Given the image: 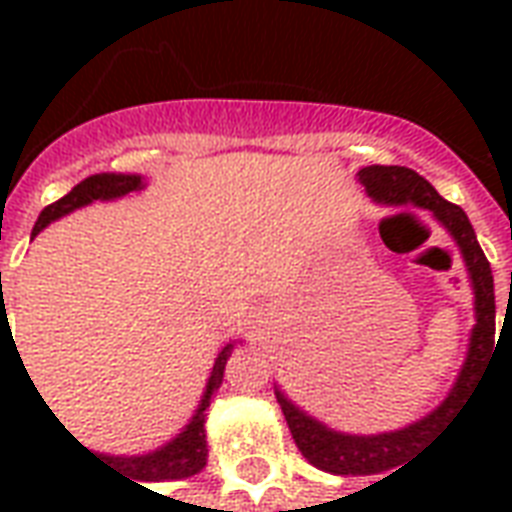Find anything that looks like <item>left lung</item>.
Returning a JSON list of instances; mask_svg holds the SVG:
<instances>
[{
  "mask_svg": "<svg viewBox=\"0 0 512 512\" xmlns=\"http://www.w3.org/2000/svg\"><path fill=\"white\" fill-rule=\"evenodd\" d=\"M359 183L365 191L381 205H414L428 211L436 222L452 235L463 257V266L469 274L474 293V329L469 337V351L463 362L461 373L455 384L430 414L417 422H411L400 430H386L373 436H356V433H340V430L323 425L321 419L310 417L304 408H299L282 389L277 392V403L288 419V428L301 455L318 466L323 472L332 474H378L395 469L397 463L406 461L408 455L428 444L447 422L463 408V400L472 395L480 378L485 376V365L496 351V301H494V274L485 260L483 249L477 244V235L463 208L452 205L441 197L439 191L430 186L428 180L408 167H362ZM397 472V469H395Z\"/></svg>",
  "mask_w": 512,
  "mask_h": 512,
  "instance_id": "1",
  "label": "left lung"
}]
</instances>
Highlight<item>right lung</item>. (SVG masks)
Instances as JSON below:
<instances>
[{
  "instance_id": "obj_1",
  "label": "right lung",
  "mask_w": 512,
  "mask_h": 512,
  "mask_svg": "<svg viewBox=\"0 0 512 512\" xmlns=\"http://www.w3.org/2000/svg\"><path fill=\"white\" fill-rule=\"evenodd\" d=\"M145 189V178L142 175H123V172H101V175H90L84 178L79 186H73L62 200L51 202L49 208H43L38 216V222L32 227V238L49 227L51 222L62 219L65 213L76 211V208H84L95 200H120L131 191ZM13 337L10 332V321H7L5 310V296H2V274H0V343ZM16 345V343H13ZM233 345L227 343L216 354L211 367V376H208V384H205V392H202V400L194 417L189 419V425L180 430L178 436L172 441H167L164 447H158L153 452H145V455H98L101 461H106V466H112L115 472H123V477H131V483L136 480L139 483H161V480H183V477H191V474L202 472V466L208 463V441H205V408L211 406V397L216 395V389L222 386L224 378V365L233 354ZM18 351V348H16ZM90 452V450H87ZM95 455V452H93Z\"/></svg>"
}]
</instances>
